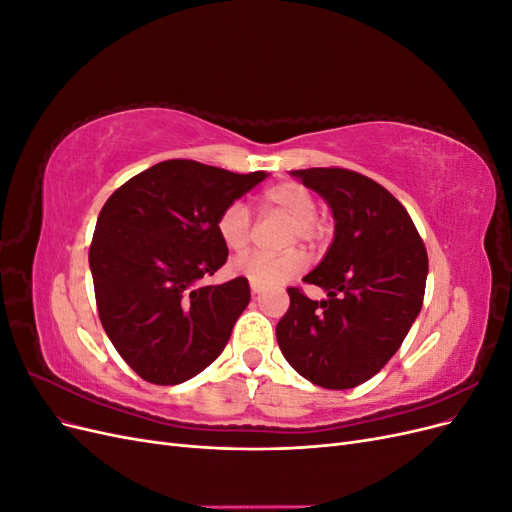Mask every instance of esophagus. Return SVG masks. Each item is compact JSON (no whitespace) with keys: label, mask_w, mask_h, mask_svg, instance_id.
<instances>
[{"label":"esophagus","mask_w":512,"mask_h":512,"mask_svg":"<svg viewBox=\"0 0 512 512\" xmlns=\"http://www.w3.org/2000/svg\"><path fill=\"white\" fill-rule=\"evenodd\" d=\"M250 290H252V294H258L262 288H260L258 284H254V282H252V284H250Z\"/></svg>","instance_id":"obj_1"}]
</instances>
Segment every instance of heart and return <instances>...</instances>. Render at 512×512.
<instances>
[{"instance_id":"heart-1","label":"heart","mask_w":512,"mask_h":512,"mask_svg":"<svg viewBox=\"0 0 512 512\" xmlns=\"http://www.w3.org/2000/svg\"><path fill=\"white\" fill-rule=\"evenodd\" d=\"M260 207L267 213H280L292 220L288 243H318L327 235V224L316 215V198L297 181H282L260 196ZM218 237L230 252H245L252 241V213L245 203H230L215 224ZM230 269L258 286H277L305 269V256L297 250L286 254H247L232 262Z\"/></svg>"}]
</instances>
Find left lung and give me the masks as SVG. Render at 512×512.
I'll return each mask as SVG.
<instances>
[{
    "mask_svg": "<svg viewBox=\"0 0 512 512\" xmlns=\"http://www.w3.org/2000/svg\"><path fill=\"white\" fill-rule=\"evenodd\" d=\"M327 200L335 239L303 277L327 290L312 301L288 288L277 344L299 374L322 389H354L389 363L423 307L427 250L406 207L380 183L348 168L294 170Z\"/></svg>",
    "mask_w": 512,
    "mask_h": 512,
    "instance_id": "1",
    "label": "left lung"
}]
</instances>
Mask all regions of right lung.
Here are the masks:
<instances>
[{
	"mask_svg": "<svg viewBox=\"0 0 512 512\" xmlns=\"http://www.w3.org/2000/svg\"><path fill=\"white\" fill-rule=\"evenodd\" d=\"M267 177L194 160H166L106 200L89 267L102 327L138 376L181 384L222 354L250 303L245 277L207 286L228 250L220 213Z\"/></svg>",
	"mask_w": 512,
	"mask_h": 512,
	"instance_id": "1",
	"label": "right lung"
}]
</instances>
